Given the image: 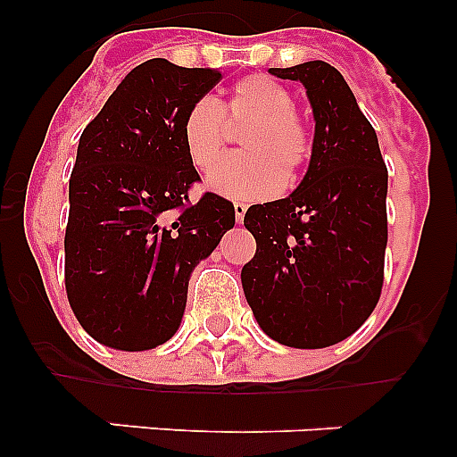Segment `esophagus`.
Instances as JSON below:
<instances>
[{"label":"esophagus","instance_id":"esophagus-1","mask_svg":"<svg viewBox=\"0 0 457 457\" xmlns=\"http://www.w3.org/2000/svg\"><path fill=\"white\" fill-rule=\"evenodd\" d=\"M233 208H236V221L237 224H242V221H245V212H247V204H240V201H236V204H233Z\"/></svg>","mask_w":457,"mask_h":457}]
</instances>
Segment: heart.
<instances>
[{
    "mask_svg": "<svg viewBox=\"0 0 457 457\" xmlns=\"http://www.w3.org/2000/svg\"><path fill=\"white\" fill-rule=\"evenodd\" d=\"M233 125L247 123L240 135L245 153L220 164L210 176V187L228 199H270L284 189L286 174L295 176L313 153V135L304 116L295 109L290 88L268 75H249L236 82L224 104L212 96L196 98L180 123L189 162L210 171L228 141Z\"/></svg>",
    "mask_w": 457,
    "mask_h": 457,
    "instance_id": "obj_1",
    "label": "heart"
}]
</instances>
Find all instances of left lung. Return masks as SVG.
Listing matches in <instances>:
<instances>
[{
    "label": "left lung",
    "instance_id": "1",
    "mask_svg": "<svg viewBox=\"0 0 457 457\" xmlns=\"http://www.w3.org/2000/svg\"><path fill=\"white\" fill-rule=\"evenodd\" d=\"M270 72L304 84L316 137L300 187L245 215L256 253L242 268V288L270 338L327 348L357 332L382 293L386 164L337 68L306 62Z\"/></svg>",
    "mask_w": 457,
    "mask_h": 457
}]
</instances>
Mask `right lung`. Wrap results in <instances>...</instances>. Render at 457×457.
<instances>
[{
    "label": "right lung",
    "instance_id": "1",
    "mask_svg": "<svg viewBox=\"0 0 457 457\" xmlns=\"http://www.w3.org/2000/svg\"><path fill=\"white\" fill-rule=\"evenodd\" d=\"M215 68L148 59L132 68L79 137L71 173L66 295L79 325L116 350H151L176 334L187 281L236 224L231 201H189L199 173L183 146L189 104Z\"/></svg>",
    "mask_w": 457,
    "mask_h": 457
}]
</instances>
